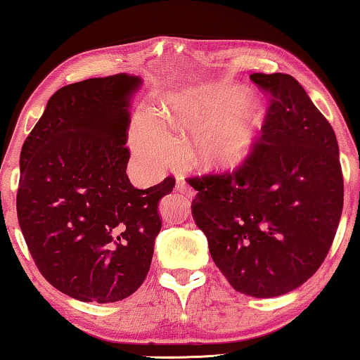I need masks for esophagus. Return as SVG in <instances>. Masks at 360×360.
I'll use <instances>...</instances> for the list:
<instances>
[{
    "instance_id": "1",
    "label": "esophagus",
    "mask_w": 360,
    "mask_h": 360,
    "mask_svg": "<svg viewBox=\"0 0 360 360\" xmlns=\"http://www.w3.org/2000/svg\"><path fill=\"white\" fill-rule=\"evenodd\" d=\"M175 188L179 190V191H184V193H188V195H193L195 191H193V188H191L190 186V184L188 181H186L184 176H176V181H175Z\"/></svg>"
}]
</instances>
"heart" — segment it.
<instances>
[{
  "instance_id": "b5f03b06",
  "label": "heart",
  "mask_w": 360,
  "mask_h": 360,
  "mask_svg": "<svg viewBox=\"0 0 360 360\" xmlns=\"http://www.w3.org/2000/svg\"><path fill=\"white\" fill-rule=\"evenodd\" d=\"M243 86H196L170 93L160 112L142 111L131 131V146L147 167L160 170L175 159L169 127L195 129L198 159L216 170H233L252 154L269 117L259 96H244Z\"/></svg>"
}]
</instances>
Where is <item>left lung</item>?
Here are the masks:
<instances>
[{
	"label": "left lung",
	"mask_w": 360,
	"mask_h": 360,
	"mask_svg": "<svg viewBox=\"0 0 360 360\" xmlns=\"http://www.w3.org/2000/svg\"><path fill=\"white\" fill-rule=\"evenodd\" d=\"M272 95L262 142L233 174L190 179L195 223L231 287L254 298L303 285L329 252L344 181L331 124L287 73H252Z\"/></svg>",
	"instance_id": "left-lung-1"
}]
</instances>
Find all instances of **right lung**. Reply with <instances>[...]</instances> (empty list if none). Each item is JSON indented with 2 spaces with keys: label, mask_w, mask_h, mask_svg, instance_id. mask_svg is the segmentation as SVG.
I'll list each match as a JSON object with an SVG mask.
<instances>
[{
  "label": "right lung",
  "mask_w": 360,
  "mask_h": 360,
  "mask_svg": "<svg viewBox=\"0 0 360 360\" xmlns=\"http://www.w3.org/2000/svg\"><path fill=\"white\" fill-rule=\"evenodd\" d=\"M142 78L117 73L62 86L24 141L18 219L39 272L80 302L112 303L141 287L175 186L127 179L131 101Z\"/></svg>",
  "instance_id": "1"
}]
</instances>
